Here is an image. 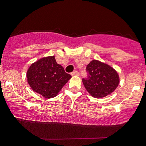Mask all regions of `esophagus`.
I'll list each match as a JSON object with an SVG mask.
<instances>
[{"mask_svg": "<svg viewBox=\"0 0 146 146\" xmlns=\"http://www.w3.org/2000/svg\"><path fill=\"white\" fill-rule=\"evenodd\" d=\"M71 75H73V76H75V75H76V76H78V75H80V73H79L78 71H75L72 72Z\"/></svg>", "mask_w": 146, "mask_h": 146, "instance_id": "34e87169", "label": "esophagus"}]
</instances>
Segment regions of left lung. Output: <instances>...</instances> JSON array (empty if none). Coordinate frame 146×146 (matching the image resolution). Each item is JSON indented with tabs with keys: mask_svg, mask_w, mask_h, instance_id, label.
<instances>
[{
	"mask_svg": "<svg viewBox=\"0 0 146 146\" xmlns=\"http://www.w3.org/2000/svg\"><path fill=\"white\" fill-rule=\"evenodd\" d=\"M86 71L87 77L82 79L83 84L94 98H102L110 94L119 82L116 71L98 60H92L87 65Z\"/></svg>",
	"mask_w": 146,
	"mask_h": 146,
	"instance_id": "1",
	"label": "left lung"
}]
</instances>
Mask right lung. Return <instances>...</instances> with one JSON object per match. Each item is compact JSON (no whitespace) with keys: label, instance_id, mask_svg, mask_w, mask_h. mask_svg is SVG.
I'll list each match as a JSON object with an SVG mask.
<instances>
[{"label":"right lung","instance_id":"right-lung-1","mask_svg":"<svg viewBox=\"0 0 146 146\" xmlns=\"http://www.w3.org/2000/svg\"><path fill=\"white\" fill-rule=\"evenodd\" d=\"M27 82L33 91L46 98L56 97L71 75L64 71L55 56L43 58L30 66L27 73Z\"/></svg>","mask_w":146,"mask_h":146}]
</instances>
